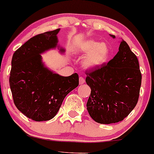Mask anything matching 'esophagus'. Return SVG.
Returning <instances> with one entry per match:
<instances>
[{
	"label": "esophagus",
	"instance_id": "esophagus-1",
	"mask_svg": "<svg viewBox=\"0 0 154 154\" xmlns=\"http://www.w3.org/2000/svg\"><path fill=\"white\" fill-rule=\"evenodd\" d=\"M85 79H84V77H80V85H82V84L85 83Z\"/></svg>",
	"mask_w": 154,
	"mask_h": 154
}]
</instances>
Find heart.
Wrapping results in <instances>:
<instances>
[{"label": "heart", "mask_w": 154, "mask_h": 154, "mask_svg": "<svg viewBox=\"0 0 154 154\" xmlns=\"http://www.w3.org/2000/svg\"><path fill=\"white\" fill-rule=\"evenodd\" d=\"M75 50L78 53L85 55L82 60V66L88 69L102 66L107 61L110 55V48L107 43H100L91 39L80 42Z\"/></svg>", "instance_id": "obj_1"}]
</instances>
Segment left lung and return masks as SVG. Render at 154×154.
Wrapping results in <instances>:
<instances>
[{"mask_svg": "<svg viewBox=\"0 0 154 154\" xmlns=\"http://www.w3.org/2000/svg\"><path fill=\"white\" fill-rule=\"evenodd\" d=\"M85 74L91 89L86 104L91 117L102 124L127 117L138 102L142 81L138 59L128 44L122 40L112 60Z\"/></svg>", "mask_w": 154, "mask_h": 154, "instance_id": "8db88e82", "label": "left lung"}]
</instances>
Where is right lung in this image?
<instances>
[{
	"label": "right lung",
	"mask_w": 154,
	"mask_h": 154,
	"mask_svg": "<svg viewBox=\"0 0 154 154\" xmlns=\"http://www.w3.org/2000/svg\"><path fill=\"white\" fill-rule=\"evenodd\" d=\"M60 28L30 38L14 52L9 85L17 108L35 121H49L58 112L66 96L79 85L77 73L63 77L44 66L40 54L55 48ZM60 51L65 50L60 48Z\"/></svg>",
	"instance_id": "1"
}]
</instances>
